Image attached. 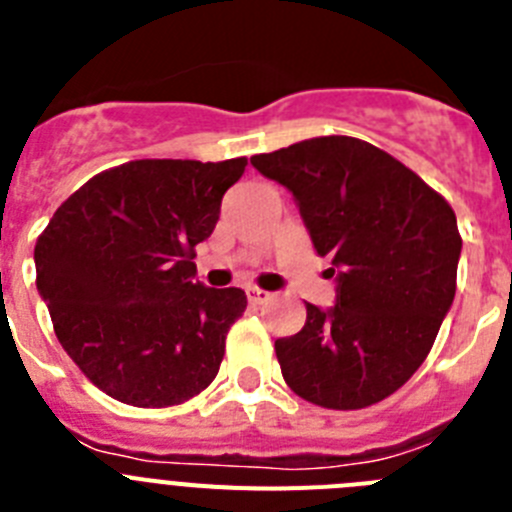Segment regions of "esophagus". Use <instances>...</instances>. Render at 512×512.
<instances>
[{
  "label": "esophagus",
  "mask_w": 512,
  "mask_h": 512,
  "mask_svg": "<svg viewBox=\"0 0 512 512\" xmlns=\"http://www.w3.org/2000/svg\"><path fill=\"white\" fill-rule=\"evenodd\" d=\"M246 297L251 305H264V302L271 300V292H266V289H261V287H248Z\"/></svg>",
  "instance_id": "obj_1"
}]
</instances>
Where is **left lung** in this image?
I'll return each mask as SVG.
<instances>
[{
	"label": "left lung",
	"mask_w": 512,
	"mask_h": 512,
	"mask_svg": "<svg viewBox=\"0 0 512 512\" xmlns=\"http://www.w3.org/2000/svg\"><path fill=\"white\" fill-rule=\"evenodd\" d=\"M251 164L295 194L338 277L336 305L307 302L300 333L274 341L284 382L328 410L377 405L418 372L454 302V210L413 169L351 135L300 140Z\"/></svg>",
	"instance_id": "left-lung-1"
}]
</instances>
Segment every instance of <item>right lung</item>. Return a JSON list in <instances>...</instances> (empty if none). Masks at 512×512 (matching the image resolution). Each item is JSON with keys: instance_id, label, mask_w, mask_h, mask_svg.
Listing matches in <instances>:
<instances>
[{"instance_id": "obj_1", "label": "right lung", "mask_w": 512, "mask_h": 512, "mask_svg": "<svg viewBox=\"0 0 512 512\" xmlns=\"http://www.w3.org/2000/svg\"><path fill=\"white\" fill-rule=\"evenodd\" d=\"M246 164L241 156L112 166L61 202L38 235L35 284L58 343L112 400L171 408L217 377L246 292L194 282L192 259Z\"/></svg>"}]
</instances>
